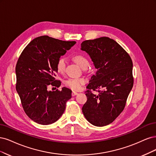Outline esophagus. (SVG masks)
<instances>
[{"mask_svg":"<svg viewBox=\"0 0 156 156\" xmlns=\"http://www.w3.org/2000/svg\"><path fill=\"white\" fill-rule=\"evenodd\" d=\"M76 94H78V93H77V92L73 91V93H72V96H73V97L75 96V95H76Z\"/></svg>","mask_w":156,"mask_h":156,"instance_id":"1","label":"esophagus"}]
</instances>
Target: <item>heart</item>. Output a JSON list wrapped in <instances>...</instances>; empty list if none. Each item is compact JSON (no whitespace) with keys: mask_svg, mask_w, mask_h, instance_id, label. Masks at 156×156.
<instances>
[{"mask_svg":"<svg viewBox=\"0 0 156 156\" xmlns=\"http://www.w3.org/2000/svg\"><path fill=\"white\" fill-rule=\"evenodd\" d=\"M74 61L76 62L79 66L82 69H86L89 65V62L86 56L83 54H76L73 57ZM56 71L59 74H63L66 68V59L65 58H59L56 62ZM85 83V79L83 78H69L64 82L65 85L67 87L73 91H78L82 85Z\"/></svg>","mask_w":156,"mask_h":156,"instance_id":"b5f03b06","label":"heart"}]
</instances>
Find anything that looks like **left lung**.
Segmentation results:
<instances>
[{
  "instance_id": "obj_1",
  "label": "left lung",
  "mask_w": 156,
  "mask_h": 156,
  "mask_svg": "<svg viewBox=\"0 0 156 156\" xmlns=\"http://www.w3.org/2000/svg\"><path fill=\"white\" fill-rule=\"evenodd\" d=\"M81 50L89 55L97 69L87 86L82 112L93 125L104 126L124 109L133 85V63L125 50L108 37L84 41ZM91 90L99 93L94 94Z\"/></svg>"
}]
</instances>
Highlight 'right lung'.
<instances>
[{
    "mask_svg": "<svg viewBox=\"0 0 156 156\" xmlns=\"http://www.w3.org/2000/svg\"><path fill=\"white\" fill-rule=\"evenodd\" d=\"M75 43L40 36L30 42L20 55L16 67V90L24 112L34 122L51 124L64 113L71 90L64 87L62 91H52L48 87L61 85L55 80L57 60Z\"/></svg>",
    "mask_w": 156,
    "mask_h": 156,
    "instance_id": "1",
    "label": "right lung"
}]
</instances>
